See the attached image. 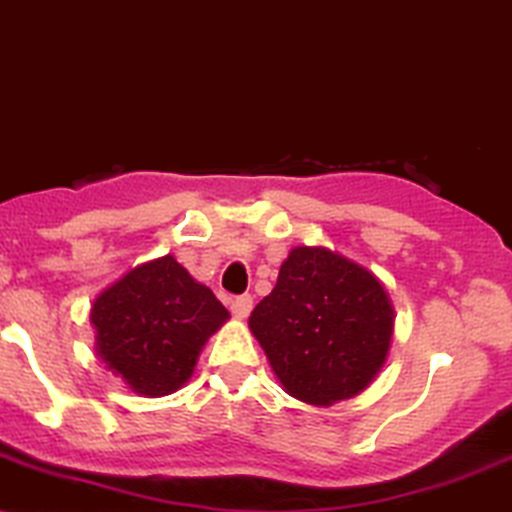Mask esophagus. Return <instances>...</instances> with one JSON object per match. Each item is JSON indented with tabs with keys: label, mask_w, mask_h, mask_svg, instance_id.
I'll use <instances>...</instances> for the list:
<instances>
[{
	"label": "esophagus",
	"mask_w": 512,
	"mask_h": 512,
	"mask_svg": "<svg viewBox=\"0 0 512 512\" xmlns=\"http://www.w3.org/2000/svg\"><path fill=\"white\" fill-rule=\"evenodd\" d=\"M230 309L232 314L242 321V318H246L251 314V309H254V299H251V294H242V297H234L230 302Z\"/></svg>",
	"instance_id": "esophagus-1"
}]
</instances>
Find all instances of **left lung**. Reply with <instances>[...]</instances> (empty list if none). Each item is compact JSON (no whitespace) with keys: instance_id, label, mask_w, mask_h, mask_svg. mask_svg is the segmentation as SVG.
<instances>
[{"instance_id":"8db88e82","label":"left lung","mask_w":512,"mask_h":512,"mask_svg":"<svg viewBox=\"0 0 512 512\" xmlns=\"http://www.w3.org/2000/svg\"><path fill=\"white\" fill-rule=\"evenodd\" d=\"M393 304L371 270L326 246H294L249 328L292 398H354L386 364Z\"/></svg>"}]
</instances>
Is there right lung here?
Instances as JSON below:
<instances>
[{"label": "right lung", "instance_id": "right-lung-1", "mask_svg": "<svg viewBox=\"0 0 512 512\" xmlns=\"http://www.w3.org/2000/svg\"><path fill=\"white\" fill-rule=\"evenodd\" d=\"M227 318L210 287L170 254L129 270L90 309L102 364L146 398L182 388L203 345Z\"/></svg>", "mask_w": 512, "mask_h": 512}]
</instances>
